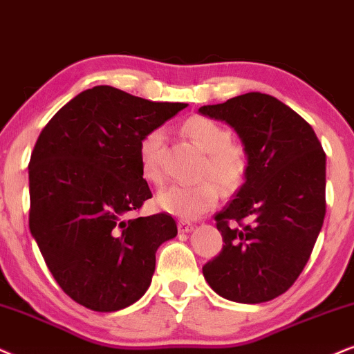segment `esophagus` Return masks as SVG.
<instances>
[{
	"mask_svg": "<svg viewBox=\"0 0 354 354\" xmlns=\"http://www.w3.org/2000/svg\"><path fill=\"white\" fill-rule=\"evenodd\" d=\"M178 230L183 232V234H187V232L192 230V223L187 221H180L178 222Z\"/></svg>",
	"mask_w": 354,
	"mask_h": 354,
	"instance_id": "esophagus-1",
	"label": "esophagus"
}]
</instances>
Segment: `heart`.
Listing matches in <instances>:
<instances>
[{
	"label": "heart",
	"instance_id": "b5f03b06",
	"mask_svg": "<svg viewBox=\"0 0 354 354\" xmlns=\"http://www.w3.org/2000/svg\"><path fill=\"white\" fill-rule=\"evenodd\" d=\"M181 131L201 151L204 160L199 167L196 185L165 187L156 196V205L171 216L194 221L212 210L218 203V187L234 192L243 185L248 173V153L243 144L232 140L225 125L205 115H191L181 125ZM163 132L151 129L138 142V165L142 176L151 185L163 181L162 169Z\"/></svg>",
	"mask_w": 354,
	"mask_h": 354
}]
</instances>
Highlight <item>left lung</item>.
I'll return each mask as SVG.
<instances>
[{
    "label": "left lung",
    "mask_w": 354,
    "mask_h": 354,
    "mask_svg": "<svg viewBox=\"0 0 354 354\" xmlns=\"http://www.w3.org/2000/svg\"><path fill=\"white\" fill-rule=\"evenodd\" d=\"M199 113L229 122L248 153L245 185L216 216L223 247L203 274L229 301L268 302L296 283L324 225L325 151L306 119L265 93Z\"/></svg>",
    "instance_id": "obj_1"
}]
</instances>
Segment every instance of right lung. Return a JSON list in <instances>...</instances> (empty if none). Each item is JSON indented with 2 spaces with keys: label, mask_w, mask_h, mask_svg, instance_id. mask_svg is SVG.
<instances>
[{
  "label": "right lung",
  "mask_w": 354,
  "mask_h": 354,
  "mask_svg": "<svg viewBox=\"0 0 354 354\" xmlns=\"http://www.w3.org/2000/svg\"><path fill=\"white\" fill-rule=\"evenodd\" d=\"M113 86L80 93L42 129L29 162V229L66 296L115 312L145 294L155 253L178 234L167 212L125 218L151 198L138 142L185 109Z\"/></svg>",
  "instance_id": "1"
}]
</instances>
